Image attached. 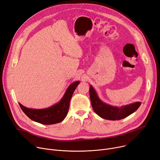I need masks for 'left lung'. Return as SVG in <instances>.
<instances>
[{"label": "left lung", "instance_id": "8db88e82", "mask_svg": "<svg viewBox=\"0 0 160 160\" xmlns=\"http://www.w3.org/2000/svg\"><path fill=\"white\" fill-rule=\"evenodd\" d=\"M90 97L94 112L101 117L110 120L124 118L134 113L141 105V103L139 102L120 108L108 105L102 102L99 99L92 86L90 87Z\"/></svg>", "mask_w": 160, "mask_h": 160}]
</instances>
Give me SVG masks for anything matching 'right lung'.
Instances as JSON below:
<instances>
[{"label": "right lung", "instance_id": "1", "mask_svg": "<svg viewBox=\"0 0 160 160\" xmlns=\"http://www.w3.org/2000/svg\"><path fill=\"white\" fill-rule=\"evenodd\" d=\"M79 82V81H76L71 84L60 102L48 108L34 109L28 108L20 103L19 105L23 113L33 121L46 125L57 124L63 120L66 117L71 97Z\"/></svg>", "mask_w": 160, "mask_h": 160}]
</instances>
